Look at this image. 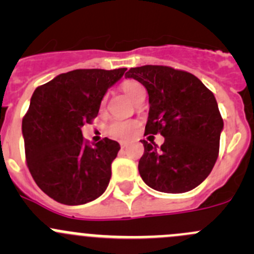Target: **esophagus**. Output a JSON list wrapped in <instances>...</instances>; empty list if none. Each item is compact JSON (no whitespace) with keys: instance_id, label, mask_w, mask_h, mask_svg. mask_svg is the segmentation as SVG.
Returning a JSON list of instances; mask_svg holds the SVG:
<instances>
[{"instance_id":"34e87169","label":"esophagus","mask_w":254,"mask_h":254,"mask_svg":"<svg viewBox=\"0 0 254 254\" xmlns=\"http://www.w3.org/2000/svg\"><path fill=\"white\" fill-rule=\"evenodd\" d=\"M120 146H122V148H125L127 146V142H124V141H122L120 142Z\"/></svg>"}]
</instances>
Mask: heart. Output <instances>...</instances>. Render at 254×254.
<instances>
[{
    "label": "heart",
    "mask_w": 254,
    "mask_h": 254,
    "mask_svg": "<svg viewBox=\"0 0 254 254\" xmlns=\"http://www.w3.org/2000/svg\"><path fill=\"white\" fill-rule=\"evenodd\" d=\"M122 89L123 92L127 94L135 103H139L142 98H145V88L141 83H139L137 81L134 79H127L122 83ZM107 101V97H104L103 101H102V106H104ZM137 122L135 120H127V119H114L111 122L107 127L106 131L109 136L114 137L118 140H129L136 132Z\"/></svg>",
    "instance_id": "obj_1"
}]
</instances>
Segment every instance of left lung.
Instances as JSON below:
<instances>
[{
	"label": "left lung",
	"instance_id": "1",
	"mask_svg": "<svg viewBox=\"0 0 254 254\" xmlns=\"http://www.w3.org/2000/svg\"><path fill=\"white\" fill-rule=\"evenodd\" d=\"M125 77L134 78L148 93L145 135L161 134L165 142L141 140L139 172L142 181L163 193H186L211 172L219 156L224 120L210 89L187 71L168 66L132 67Z\"/></svg>",
	"mask_w": 254,
	"mask_h": 254
}]
</instances>
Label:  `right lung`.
<instances>
[{
  "mask_svg": "<svg viewBox=\"0 0 254 254\" xmlns=\"http://www.w3.org/2000/svg\"><path fill=\"white\" fill-rule=\"evenodd\" d=\"M127 68H81L39 86L22 120L25 160L35 183L65 205H81L104 193L120 145L104 137L93 146L81 127L98 115L109 87Z\"/></svg>",
  "mask_w": 254,
  "mask_h": 254,
  "instance_id": "obj_1",
  "label": "right lung"
}]
</instances>
